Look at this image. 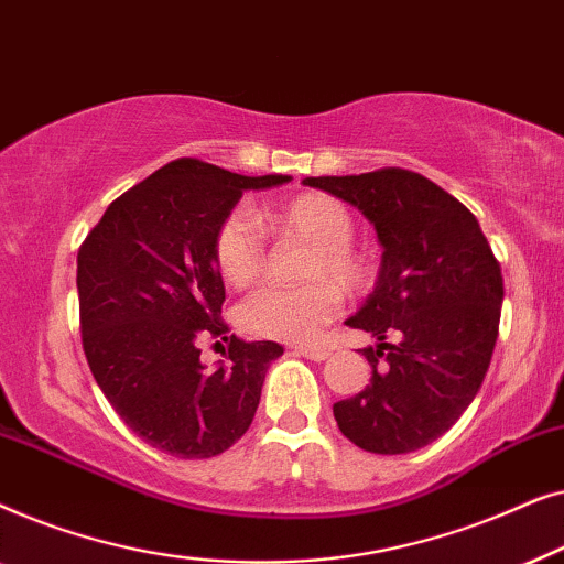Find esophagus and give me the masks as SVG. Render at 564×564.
I'll return each instance as SVG.
<instances>
[{"mask_svg": "<svg viewBox=\"0 0 564 564\" xmlns=\"http://www.w3.org/2000/svg\"><path fill=\"white\" fill-rule=\"evenodd\" d=\"M292 351L300 354V357H305V359H313V361L328 359V354H330L328 349H323V346H303V344L292 346Z\"/></svg>", "mask_w": 564, "mask_h": 564, "instance_id": "34e87169", "label": "esophagus"}]
</instances>
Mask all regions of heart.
I'll list each match as a JSON object with an SVG mask.
<instances>
[{"label": "heart", "instance_id": "heart-1", "mask_svg": "<svg viewBox=\"0 0 564 564\" xmlns=\"http://www.w3.org/2000/svg\"><path fill=\"white\" fill-rule=\"evenodd\" d=\"M261 230L274 238H300L311 243L303 288H264L241 307V326L253 336L276 341H307L334 318L346 295L372 284V264L351 246L357 220L341 199L305 192L280 207L246 215H228L215 230L213 261L228 288L246 290L264 272L267 249Z\"/></svg>", "mask_w": 564, "mask_h": 564}]
</instances>
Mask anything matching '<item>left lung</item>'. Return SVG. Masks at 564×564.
Instances as JSON below:
<instances>
[{
    "label": "left lung",
    "mask_w": 564,
    "mask_h": 564,
    "mask_svg": "<svg viewBox=\"0 0 564 564\" xmlns=\"http://www.w3.org/2000/svg\"><path fill=\"white\" fill-rule=\"evenodd\" d=\"M303 184L365 213L384 249L375 292L346 321L380 341L361 349L372 380L334 405L338 429L365 452L421 449L457 423L490 367L503 303L496 253L457 197L408 169Z\"/></svg>",
    "instance_id": "8db88e82"
}]
</instances>
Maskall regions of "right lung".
Here are the masks:
<instances>
[{"mask_svg": "<svg viewBox=\"0 0 564 564\" xmlns=\"http://www.w3.org/2000/svg\"><path fill=\"white\" fill-rule=\"evenodd\" d=\"M290 182L176 159L110 203L76 257L82 346L99 390L145 444L207 459L249 431L274 341L228 336L213 238L246 189ZM229 341L205 370L198 341Z\"/></svg>", "mask_w": 564, "mask_h": 564, "instance_id": "add662e5", "label": "right lung"}]
</instances>
